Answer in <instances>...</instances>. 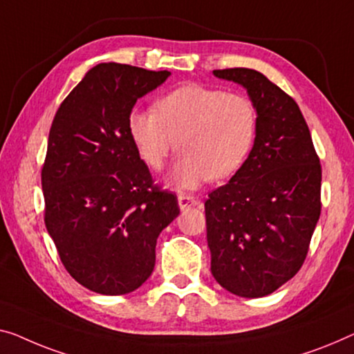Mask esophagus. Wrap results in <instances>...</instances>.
I'll return each mask as SVG.
<instances>
[{"instance_id":"1","label":"esophagus","mask_w":354,"mask_h":354,"mask_svg":"<svg viewBox=\"0 0 354 354\" xmlns=\"http://www.w3.org/2000/svg\"><path fill=\"white\" fill-rule=\"evenodd\" d=\"M178 203H179V208H181V211H187L194 207H197L198 200L192 197V195H179Z\"/></svg>"}]
</instances>
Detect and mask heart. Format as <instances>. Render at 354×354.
Returning <instances> with one entry per match:
<instances>
[{"instance_id": "1", "label": "heart", "mask_w": 354, "mask_h": 354, "mask_svg": "<svg viewBox=\"0 0 354 354\" xmlns=\"http://www.w3.org/2000/svg\"><path fill=\"white\" fill-rule=\"evenodd\" d=\"M256 125V109L243 95L197 84L163 95L154 113L133 109L127 119L130 138L152 170L178 147L167 181L179 191L235 175L254 143Z\"/></svg>"}]
</instances>
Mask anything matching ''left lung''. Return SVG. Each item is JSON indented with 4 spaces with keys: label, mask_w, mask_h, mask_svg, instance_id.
Returning <instances> with one entry per match:
<instances>
[{
    "label": "left lung",
    "mask_w": 354,
    "mask_h": 354,
    "mask_svg": "<svg viewBox=\"0 0 354 354\" xmlns=\"http://www.w3.org/2000/svg\"><path fill=\"white\" fill-rule=\"evenodd\" d=\"M256 109V138L205 202L211 273L229 292L263 297L300 270L321 213V165L297 103L259 71L216 70Z\"/></svg>",
    "instance_id": "8db88e82"
}]
</instances>
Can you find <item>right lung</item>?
<instances>
[{"mask_svg": "<svg viewBox=\"0 0 354 354\" xmlns=\"http://www.w3.org/2000/svg\"><path fill=\"white\" fill-rule=\"evenodd\" d=\"M170 75L100 63L52 122L41 173L46 229L68 273L93 292L138 289L154 270L160 232L179 214L175 195L152 186L127 127L136 100Z\"/></svg>", "mask_w": 354, "mask_h": 354, "instance_id": "right-lung-1", "label": "right lung"}]
</instances>
